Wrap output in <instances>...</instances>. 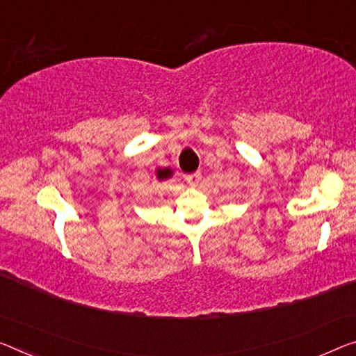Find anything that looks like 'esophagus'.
<instances>
[{
    "label": "esophagus",
    "instance_id": "1",
    "mask_svg": "<svg viewBox=\"0 0 356 356\" xmlns=\"http://www.w3.org/2000/svg\"><path fill=\"white\" fill-rule=\"evenodd\" d=\"M184 179H186V183H188V184L195 186V184H199V181L202 179V173L200 172H195V173L186 175Z\"/></svg>",
    "mask_w": 356,
    "mask_h": 356
}]
</instances>
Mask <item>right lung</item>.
Here are the masks:
<instances>
[{"instance_id": "add662e5", "label": "right lung", "mask_w": 356, "mask_h": 356, "mask_svg": "<svg viewBox=\"0 0 356 356\" xmlns=\"http://www.w3.org/2000/svg\"><path fill=\"white\" fill-rule=\"evenodd\" d=\"M172 170L170 168H157L156 170V177H157V179H167V178H170L172 177Z\"/></svg>"}]
</instances>
